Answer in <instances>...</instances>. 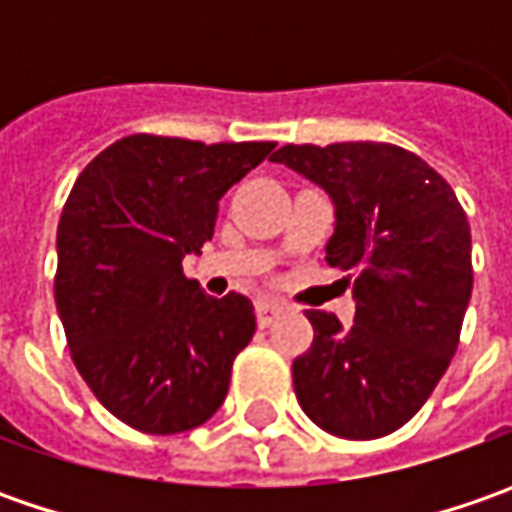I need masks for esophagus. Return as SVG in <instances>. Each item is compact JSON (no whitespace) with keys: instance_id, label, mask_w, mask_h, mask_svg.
I'll use <instances>...</instances> for the list:
<instances>
[{"instance_id":"1","label":"esophagus","mask_w":512,"mask_h":512,"mask_svg":"<svg viewBox=\"0 0 512 512\" xmlns=\"http://www.w3.org/2000/svg\"><path fill=\"white\" fill-rule=\"evenodd\" d=\"M282 313V305L279 302H270V299H259L256 302V319H259V325L267 327L276 316Z\"/></svg>"}]
</instances>
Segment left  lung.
<instances>
[{
    "label": "left lung",
    "instance_id": "1",
    "mask_svg": "<svg viewBox=\"0 0 512 512\" xmlns=\"http://www.w3.org/2000/svg\"><path fill=\"white\" fill-rule=\"evenodd\" d=\"M270 162L333 196L325 259L356 299L347 330L305 313L313 342L293 359L296 399L333 436L382 439L419 413L459 347L473 290L464 207L439 170L387 142L285 145Z\"/></svg>",
    "mask_w": 512,
    "mask_h": 512
}]
</instances>
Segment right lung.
Masks as SVG:
<instances>
[{"label": "right lung", "mask_w": 512, "mask_h": 512, "mask_svg": "<svg viewBox=\"0 0 512 512\" xmlns=\"http://www.w3.org/2000/svg\"><path fill=\"white\" fill-rule=\"evenodd\" d=\"M276 142L133 133L79 173L56 230V310L93 396L139 433L205 424L256 333L247 296L213 299L182 259L216 230L219 199Z\"/></svg>", "instance_id": "obj_1"}]
</instances>
